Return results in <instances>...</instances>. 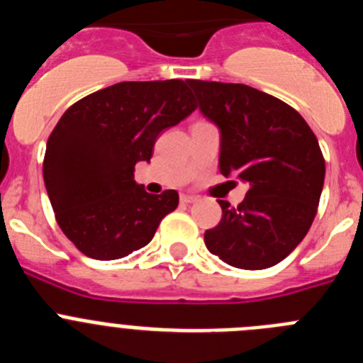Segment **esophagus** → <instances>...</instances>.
I'll list each match as a JSON object with an SVG mask.
<instances>
[{
    "mask_svg": "<svg viewBox=\"0 0 363 363\" xmlns=\"http://www.w3.org/2000/svg\"><path fill=\"white\" fill-rule=\"evenodd\" d=\"M179 200L184 201V203H194V201H196V196H191V194H182V196H179Z\"/></svg>",
    "mask_w": 363,
    "mask_h": 363,
    "instance_id": "esophagus-1",
    "label": "esophagus"
}]
</instances>
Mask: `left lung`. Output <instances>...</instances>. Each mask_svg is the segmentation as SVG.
<instances>
[{
	"label": "left lung",
	"instance_id": "8db88e82",
	"mask_svg": "<svg viewBox=\"0 0 363 363\" xmlns=\"http://www.w3.org/2000/svg\"><path fill=\"white\" fill-rule=\"evenodd\" d=\"M203 116L221 133L220 172L249 185L238 207L218 200L221 220L205 245L238 269H267L313 225L325 160L307 121L281 99L243 83L189 79Z\"/></svg>",
	"mask_w": 363,
	"mask_h": 363
}]
</instances>
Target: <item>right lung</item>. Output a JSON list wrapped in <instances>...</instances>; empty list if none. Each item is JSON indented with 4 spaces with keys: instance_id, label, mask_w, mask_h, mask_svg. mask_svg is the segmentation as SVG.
Listing matches in <instances>:
<instances>
[{
    "instance_id": "add662e5",
    "label": "right lung",
    "mask_w": 363,
    "mask_h": 363,
    "mask_svg": "<svg viewBox=\"0 0 363 363\" xmlns=\"http://www.w3.org/2000/svg\"><path fill=\"white\" fill-rule=\"evenodd\" d=\"M196 105L187 82H121L85 96L50 133L43 179L60 229L78 251L118 259L145 247L178 207L176 191L154 196L134 182L160 133Z\"/></svg>"
}]
</instances>
